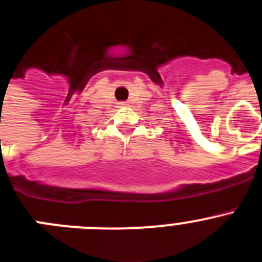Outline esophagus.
<instances>
[{
  "instance_id": "obj_1",
  "label": "esophagus",
  "mask_w": 262,
  "mask_h": 262,
  "mask_svg": "<svg viewBox=\"0 0 262 262\" xmlns=\"http://www.w3.org/2000/svg\"><path fill=\"white\" fill-rule=\"evenodd\" d=\"M126 106V102H119V107H124Z\"/></svg>"
}]
</instances>
